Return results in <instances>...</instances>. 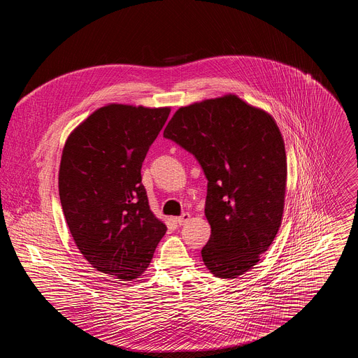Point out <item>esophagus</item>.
Returning a JSON list of instances; mask_svg holds the SVG:
<instances>
[{
	"mask_svg": "<svg viewBox=\"0 0 358 358\" xmlns=\"http://www.w3.org/2000/svg\"><path fill=\"white\" fill-rule=\"evenodd\" d=\"M189 220H191V215H189L188 213H184V214H181L178 218H176V221L178 222V225H184V224H187Z\"/></svg>",
	"mask_w": 358,
	"mask_h": 358,
	"instance_id": "esophagus-1",
	"label": "esophagus"
}]
</instances>
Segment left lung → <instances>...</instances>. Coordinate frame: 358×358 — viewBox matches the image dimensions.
Masks as SVG:
<instances>
[{"mask_svg": "<svg viewBox=\"0 0 358 358\" xmlns=\"http://www.w3.org/2000/svg\"><path fill=\"white\" fill-rule=\"evenodd\" d=\"M164 137L189 151L208 180L211 238L201 250L203 265L221 279L243 275L282 224L287 164L275 119L225 94L180 108Z\"/></svg>", "mask_w": 358, "mask_h": 358, "instance_id": "8db88e82", "label": "left lung"}]
</instances>
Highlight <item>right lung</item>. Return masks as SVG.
I'll list each match as a JSON object with an SVG mask.
<instances>
[{
	"instance_id": "add662e5",
	"label": "right lung",
	"mask_w": 358,
	"mask_h": 358,
	"mask_svg": "<svg viewBox=\"0 0 358 358\" xmlns=\"http://www.w3.org/2000/svg\"><path fill=\"white\" fill-rule=\"evenodd\" d=\"M170 112L112 103L93 112L65 143L64 215L83 258L101 273L138 278L167 231L150 210L141 164Z\"/></svg>"
}]
</instances>
